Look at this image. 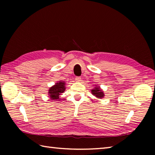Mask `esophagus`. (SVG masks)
<instances>
[{
	"label": "esophagus",
	"instance_id": "34e87169",
	"mask_svg": "<svg viewBox=\"0 0 155 155\" xmlns=\"http://www.w3.org/2000/svg\"><path fill=\"white\" fill-rule=\"evenodd\" d=\"M75 80H76V81H77V82H79L81 80V78L80 77H77L75 78Z\"/></svg>",
	"mask_w": 155,
	"mask_h": 155
}]
</instances>
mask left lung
<instances>
[{
  "label": "left lung",
  "instance_id": "1",
  "mask_svg": "<svg viewBox=\"0 0 155 155\" xmlns=\"http://www.w3.org/2000/svg\"><path fill=\"white\" fill-rule=\"evenodd\" d=\"M91 92L92 94H93L94 96L97 97L98 98H102L104 95L103 91L100 88V87L96 86L93 90H91Z\"/></svg>",
  "mask_w": 155,
  "mask_h": 155
}]
</instances>
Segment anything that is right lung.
Wrapping results in <instances>:
<instances>
[{"instance_id": "add662e5", "label": "right lung", "mask_w": 155, "mask_h": 155, "mask_svg": "<svg viewBox=\"0 0 155 155\" xmlns=\"http://www.w3.org/2000/svg\"><path fill=\"white\" fill-rule=\"evenodd\" d=\"M65 83L63 81H59L48 90V95L51 100L57 101L60 99V95L65 91Z\"/></svg>"}]
</instances>
